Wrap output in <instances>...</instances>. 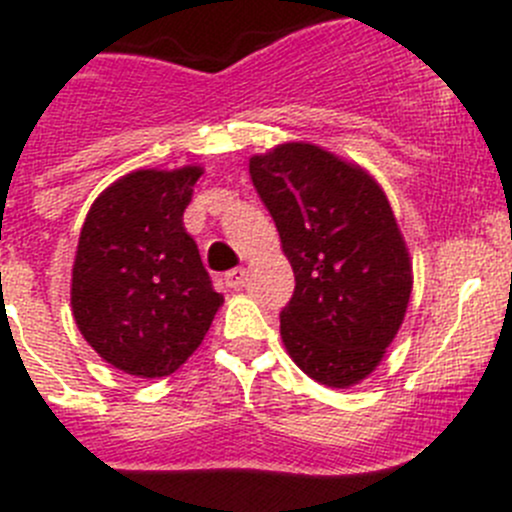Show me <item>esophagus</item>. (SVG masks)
Segmentation results:
<instances>
[{
  "mask_svg": "<svg viewBox=\"0 0 512 512\" xmlns=\"http://www.w3.org/2000/svg\"><path fill=\"white\" fill-rule=\"evenodd\" d=\"M245 267H235V270L225 272V285L230 289H240L242 285H245Z\"/></svg>",
  "mask_w": 512,
  "mask_h": 512,
  "instance_id": "34e87169",
  "label": "esophagus"
}]
</instances>
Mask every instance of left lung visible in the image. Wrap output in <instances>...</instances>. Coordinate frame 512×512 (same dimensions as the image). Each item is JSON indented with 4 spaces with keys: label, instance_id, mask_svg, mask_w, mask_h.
Masks as SVG:
<instances>
[{
    "label": "left lung",
    "instance_id": "1",
    "mask_svg": "<svg viewBox=\"0 0 512 512\" xmlns=\"http://www.w3.org/2000/svg\"><path fill=\"white\" fill-rule=\"evenodd\" d=\"M250 178L294 270V294L280 312L289 356L319 384H359L394 342L414 285L384 190L312 143L252 156Z\"/></svg>",
    "mask_w": 512,
    "mask_h": 512
}]
</instances>
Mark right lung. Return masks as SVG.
<instances>
[{
    "label": "right lung",
    "mask_w": 512,
    "mask_h": 512,
    "mask_svg": "<svg viewBox=\"0 0 512 512\" xmlns=\"http://www.w3.org/2000/svg\"><path fill=\"white\" fill-rule=\"evenodd\" d=\"M200 175V165L133 170L98 195L81 227L76 327L101 359L141 379L185 364L223 304L183 227Z\"/></svg>",
    "instance_id": "add662e5"
}]
</instances>
